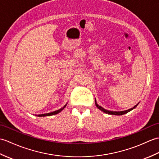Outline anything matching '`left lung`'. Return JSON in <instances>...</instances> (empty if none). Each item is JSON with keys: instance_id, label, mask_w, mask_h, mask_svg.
I'll use <instances>...</instances> for the list:
<instances>
[{"instance_id": "8db88e82", "label": "left lung", "mask_w": 159, "mask_h": 159, "mask_svg": "<svg viewBox=\"0 0 159 159\" xmlns=\"http://www.w3.org/2000/svg\"><path fill=\"white\" fill-rule=\"evenodd\" d=\"M95 104H96V106L100 109V110H101L102 111H103V112H105V113H106V114H111V115H123V114H126V113H128L129 111H131L132 109H133L134 108H135L136 107H137V105H135V106H134L133 108H131V109H128V110H126V111H108V110H107V109H103V107H101V106H99V105H98L97 103V102H96V100H95Z\"/></svg>"}]
</instances>
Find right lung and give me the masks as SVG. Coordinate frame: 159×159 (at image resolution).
I'll use <instances>...</instances> for the list:
<instances>
[{"label": "right lung", "instance_id": "obj_1", "mask_svg": "<svg viewBox=\"0 0 159 159\" xmlns=\"http://www.w3.org/2000/svg\"><path fill=\"white\" fill-rule=\"evenodd\" d=\"M66 106V105H65V107ZM65 107H62V108H61V109H58V110H56V111H52V112H51V113H48V114H40V115H38V116H52V115H55V114H58L59 112H61L63 109L65 108Z\"/></svg>", "mask_w": 159, "mask_h": 159}]
</instances>
